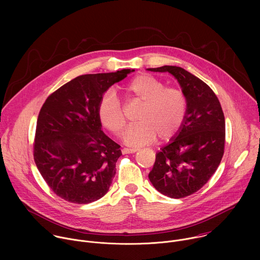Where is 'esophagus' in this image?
I'll return each instance as SVG.
<instances>
[{
  "label": "esophagus",
  "mask_w": 260,
  "mask_h": 260,
  "mask_svg": "<svg viewBox=\"0 0 260 260\" xmlns=\"http://www.w3.org/2000/svg\"><path fill=\"white\" fill-rule=\"evenodd\" d=\"M138 150H139L138 148H123V149H122V153H123V154L135 153V152H137Z\"/></svg>",
  "instance_id": "obj_1"
}]
</instances>
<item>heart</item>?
<instances>
[{
    "label": "heart",
    "instance_id": "heart-1",
    "mask_svg": "<svg viewBox=\"0 0 260 260\" xmlns=\"http://www.w3.org/2000/svg\"><path fill=\"white\" fill-rule=\"evenodd\" d=\"M127 96L142 103L139 122L131 125L123 134V141L132 146H141L173 138L181 128L187 112V100L175 87L165 84L149 74L133 78L125 87ZM102 124L114 136H119L126 123L123 108L113 90L104 93L98 107Z\"/></svg>",
    "mask_w": 260,
    "mask_h": 260
}]
</instances>
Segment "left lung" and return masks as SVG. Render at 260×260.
I'll return each instance as SVG.
<instances>
[{"instance_id":"8db88e82","label":"left lung","mask_w":260,"mask_h":260,"mask_svg":"<svg viewBox=\"0 0 260 260\" xmlns=\"http://www.w3.org/2000/svg\"><path fill=\"white\" fill-rule=\"evenodd\" d=\"M169 72L187 100V112L178 134L156 154L148 175L153 186L171 199L188 197L209 181L224 153L225 119L208 84L180 67L148 69Z\"/></svg>"}]
</instances>
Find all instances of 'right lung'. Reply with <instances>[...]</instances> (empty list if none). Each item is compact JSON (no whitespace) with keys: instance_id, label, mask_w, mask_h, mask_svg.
Returning a JSON list of instances; mask_svg holds the SVG:
<instances>
[{"instance_id":"1","label":"right lung","mask_w":260,"mask_h":260,"mask_svg":"<svg viewBox=\"0 0 260 260\" xmlns=\"http://www.w3.org/2000/svg\"><path fill=\"white\" fill-rule=\"evenodd\" d=\"M134 71L78 76L43 104L37 120L34 159L50 189L62 200L89 204L109 190L121 150L102 131L98 107L105 91Z\"/></svg>"}]
</instances>
